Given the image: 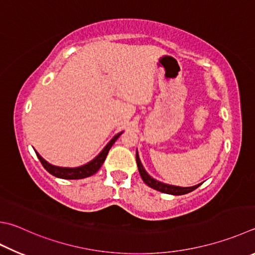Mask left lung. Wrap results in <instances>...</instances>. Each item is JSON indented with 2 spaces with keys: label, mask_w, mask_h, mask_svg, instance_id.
Here are the masks:
<instances>
[{
  "label": "left lung",
  "mask_w": 255,
  "mask_h": 255,
  "mask_svg": "<svg viewBox=\"0 0 255 255\" xmlns=\"http://www.w3.org/2000/svg\"><path fill=\"white\" fill-rule=\"evenodd\" d=\"M136 161H137L138 170H139V174H140L143 182H145V184L148 185L149 187L156 189V191H159L161 193L170 194V195H184V194H187L189 192L194 191V189H196L201 185V184H198V185H195V186H192V187H179V186H174V185L161 183V182H159V180L152 178L150 175H148V173L146 172L145 168H143V166L139 159L138 151H136Z\"/></svg>",
  "instance_id": "1"
}]
</instances>
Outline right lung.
<instances>
[{
  "label": "right lung",
  "instance_id": "1",
  "mask_svg": "<svg viewBox=\"0 0 255 255\" xmlns=\"http://www.w3.org/2000/svg\"><path fill=\"white\" fill-rule=\"evenodd\" d=\"M122 132H119L116 135L112 140H110L106 147L104 148L103 150H101L98 156H96L94 159L89 163H87L82 166H79V167H59V166H54V165H51L50 163H48L47 160H44L42 157L39 155L38 151H35L36 156H38V158L40 159L41 164L43 165V167L48 170V172L55 176V177H59V178H63V179H81V178H86V177H89V176L96 174L98 172L99 168L103 166L104 161L106 159V157L108 155V151L112 146L115 143V141L118 139L119 136L122 135Z\"/></svg>",
  "mask_w": 255,
  "mask_h": 255
}]
</instances>
